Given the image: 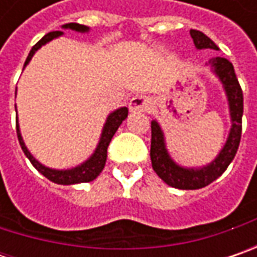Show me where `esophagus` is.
<instances>
[{
	"mask_svg": "<svg viewBox=\"0 0 257 257\" xmlns=\"http://www.w3.org/2000/svg\"><path fill=\"white\" fill-rule=\"evenodd\" d=\"M130 111H149L152 108V100L146 95H136L128 103Z\"/></svg>",
	"mask_w": 257,
	"mask_h": 257,
	"instance_id": "obj_1",
	"label": "esophagus"
}]
</instances>
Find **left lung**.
<instances>
[{
	"label": "left lung",
	"instance_id": "left-lung-1",
	"mask_svg": "<svg viewBox=\"0 0 257 257\" xmlns=\"http://www.w3.org/2000/svg\"><path fill=\"white\" fill-rule=\"evenodd\" d=\"M190 35L197 50H204V48L219 50L217 45L214 44L207 35L203 34L202 31L190 30ZM207 65H210L213 74L222 83L223 90L227 97L230 121H232L227 140L220 150V153L216 156V159L202 167H183L180 164H177L167 152L166 139H164V133L160 124L156 120L152 121L150 159H152L153 170L166 184L176 189H182V190L202 189L204 186L214 182L217 177H220L234 159L236 152L239 149L240 137H242L243 93L240 84L237 81V77L234 74L233 64L223 57H214L207 63Z\"/></svg>",
	"mask_w": 257,
	"mask_h": 257
}]
</instances>
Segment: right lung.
I'll use <instances>...</instances> for the list:
<instances>
[{"mask_svg":"<svg viewBox=\"0 0 257 257\" xmlns=\"http://www.w3.org/2000/svg\"><path fill=\"white\" fill-rule=\"evenodd\" d=\"M64 30H73V31H77V33H88L90 28L87 25L77 24V23H70V24L63 25ZM64 34L63 31H51L48 34H45L37 44L31 48L30 54L25 60V65L28 64L33 58V55L43 47L47 43H50L51 40L54 38H58L61 35ZM127 114H128V108L127 107H120L117 110H114L113 113L108 114L105 123H104L103 132H101V136H100V142L97 144L94 153L85 160L81 164L75 166V167H71V169H65V170H58V169H51V167H47L44 164H41L37 159H35L33 154L30 153V150L27 149L24 140H23V136H21V132H20V124H18V117H17V136H18V142H20V146L23 149L24 154L28 157V160L31 162V164L34 166L35 169L38 172L41 173L43 176H45L48 180L57 183V184H77V183H88L93 182L94 179H97V176L100 173L103 172L104 166H105V160H107V147L111 142L113 136L117 132V128L120 127V124L123 123L124 120L127 118Z\"/></svg>","mask_w":257,"mask_h":257,"instance_id":"1","label":"right lung"}]
</instances>
